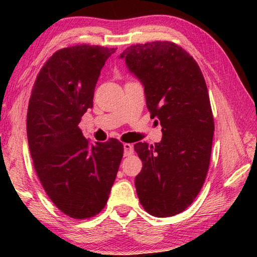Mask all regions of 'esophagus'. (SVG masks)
Segmentation results:
<instances>
[{
    "mask_svg": "<svg viewBox=\"0 0 257 257\" xmlns=\"http://www.w3.org/2000/svg\"><path fill=\"white\" fill-rule=\"evenodd\" d=\"M123 150H124L125 156L132 155L134 153V146L132 144H129V143H125V144H123Z\"/></svg>",
    "mask_w": 257,
    "mask_h": 257,
    "instance_id": "1",
    "label": "esophagus"
}]
</instances>
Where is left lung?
<instances>
[{"label": "left lung", "instance_id": "left-lung-1", "mask_svg": "<svg viewBox=\"0 0 257 257\" xmlns=\"http://www.w3.org/2000/svg\"><path fill=\"white\" fill-rule=\"evenodd\" d=\"M120 58L144 86L163 135L154 146H134L143 162L137 196L151 215L179 214L201 191L210 165L214 121L205 79L193 56L171 42L132 45Z\"/></svg>", "mask_w": 257, "mask_h": 257}]
</instances>
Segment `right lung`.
I'll return each instance as SVG.
<instances>
[{
  "label": "right lung",
  "instance_id": "add662e5",
  "mask_svg": "<svg viewBox=\"0 0 257 257\" xmlns=\"http://www.w3.org/2000/svg\"><path fill=\"white\" fill-rule=\"evenodd\" d=\"M114 52L86 44L59 50L41 69L30 95L27 137L35 170L54 205L73 219L103 210L123 155L119 141L90 145L78 127Z\"/></svg>",
  "mask_w": 257,
  "mask_h": 257
}]
</instances>
